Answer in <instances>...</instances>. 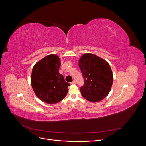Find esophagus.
I'll return each mask as SVG.
<instances>
[{
    "label": "esophagus",
    "instance_id": "obj_1",
    "mask_svg": "<svg viewBox=\"0 0 146 146\" xmlns=\"http://www.w3.org/2000/svg\"><path fill=\"white\" fill-rule=\"evenodd\" d=\"M76 84V81L73 80L72 82H70V84Z\"/></svg>",
    "mask_w": 146,
    "mask_h": 146
}]
</instances>
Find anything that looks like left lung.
Wrapping results in <instances>:
<instances>
[{
  "mask_svg": "<svg viewBox=\"0 0 146 146\" xmlns=\"http://www.w3.org/2000/svg\"><path fill=\"white\" fill-rule=\"evenodd\" d=\"M78 65L84 80L80 89L82 96L91 102L100 101L107 96L113 81L112 70L108 62L87 53L81 56Z\"/></svg>",
  "mask_w": 146,
  "mask_h": 146,
  "instance_id": "left-lung-1",
  "label": "left lung"
}]
</instances>
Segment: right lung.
<instances>
[{
    "label": "right lung",
    "mask_w": 146,
    "mask_h": 146,
    "mask_svg": "<svg viewBox=\"0 0 146 146\" xmlns=\"http://www.w3.org/2000/svg\"><path fill=\"white\" fill-rule=\"evenodd\" d=\"M60 61L56 55L41 59L33 68L31 85L36 96L42 101L52 104L63 99L68 92L69 82L59 73Z\"/></svg>",
    "instance_id": "obj_1"
}]
</instances>
